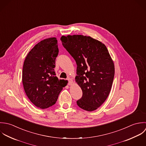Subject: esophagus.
Wrapping results in <instances>:
<instances>
[{
  "mask_svg": "<svg viewBox=\"0 0 146 146\" xmlns=\"http://www.w3.org/2000/svg\"><path fill=\"white\" fill-rule=\"evenodd\" d=\"M68 85H72V84H73V80L71 79V78H68Z\"/></svg>",
  "mask_w": 146,
  "mask_h": 146,
  "instance_id": "esophagus-1",
  "label": "esophagus"
}]
</instances>
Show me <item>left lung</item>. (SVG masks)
<instances>
[{"label": "left lung", "mask_w": 146, "mask_h": 146, "mask_svg": "<svg viewBox=\"0 0 146 146\" xmlns=\"http://www.w3.org/2000/svg\"><path fill=\"white\" fill-rule=\"evenodd\" d=\"M62 46L75 60L76 82L82 91L77 101L81 108L93 111L108 96L115 76V66L106 46L88 36H62Z\"/></svg>", "instance_id": "8db88e82"}]
</instances>
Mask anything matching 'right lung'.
Wrapping results in <instances>:
<instances>
[{
    "mask_svg": "<svg viewBox=\"0 0 146 146\" xmlns=\"http://www.w3.org/2000/svg\"><path fill=\"white\" fill-rule=\"evenodd\" d=\"M58 54L56 38L44 39L36 44L25 59L23 84L31 102L38 108L54 105L68 82L55 76V60Z\"/></svg>",
    "mask_w": 146,
    "mask_h": 146,
    "instance_id": "1",
    "label": "right lung"
}]
</instances>
